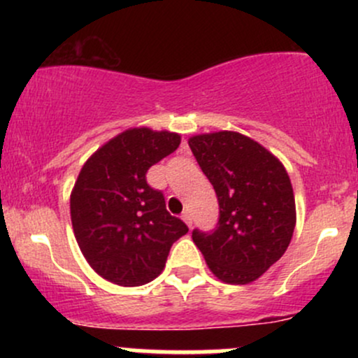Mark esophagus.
Instances as JSON below:
<instances>
[{
    "instance_id": "esophagus-1",
    "label": "esophagus",
    "mask_w": 358,
    "mask_h": 358,
    "mask_svg": "<svg viewBox=\"0 0 358 358\" xmlns=\"http://www.w3.org/2000/svg\"><path fill=\"white\" fill-rule=\"evenodd\" d=\"M182 220L185 222V224L188 225V227H192V215L188 212H183L182 213Z\"/></svg>"
}]
</instances>
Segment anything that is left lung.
Returning a JSON list of instances; mask_svg holds the SVG:
<instances>
[{
  "mask_svg": "<svg viewBox=\"0 0 358 358\" xmlns=\"http://www.w3.org/2000/svg\"><path fill=\"white\" fill-rule=\"evenodd\" d=\"M188 145L220 207L219 227L213 234L193 231V242L222 282L257 281L286 252L296 225L294 192L285 165L237 131L195 134Z\"/></svg>",
  "mask_w": 358,
  "mask_h": 358,
  "instance_id": "left-lung-1",
  "label": "left lung"
}]
</instances>
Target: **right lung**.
<instances>
[{"instance_id": "right-lung-1", "label": "right lung", "mask_w": 358, "mask_h": 358, "mask_svg": "<svg viewBox=\"0 0 358 358\" xmlns=\"http://www.w3.org/2000/svg\"><path fill=\"white\" fill-rule=\"evenodd\" d=\"M171 131L129 127L104 143L80 168L71 193L73 236L89 266L117 286L153 281L175 241L188 232L166 210L146 171L180 146Z\"/></svg>"}]
</instances>
